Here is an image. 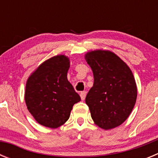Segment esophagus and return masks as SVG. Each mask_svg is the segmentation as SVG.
Here are the masks:
<instances>
[{"label":"esophagus","mask_w":158,"mask_h":158,"mask_svg":"<svg viewBox=\"0 0 158 158\" xmlns=\"http://www.w3.org/2000/svg\"><path fill=\"white\" fill-rule=\"evenodd\" d=\"M80 96H81V100H85V96H86V92H85V91L81 92Z\"/></svg>","instance_id":"34e87169"}]
</instances>
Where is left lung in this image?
Here are the masks:
<instances>
[{
  "label": "left lung",
  "mask_w": 158,
  "mask_h": 158,
  "mask_svg": "<svg viewBox=\"0 0 158 158\" xmlns=\"http://www.w3.org/2000/svg\"><path fill=\"white\" fill-rule=\"evenodd\" d=\"M94 77L85 98L92 118L100 128L118 127L129 117L137 99L132 71L115 54L97 50L85 54Z\"/></svg>",
  "instance_id": "obj_1"
}]
</instances>
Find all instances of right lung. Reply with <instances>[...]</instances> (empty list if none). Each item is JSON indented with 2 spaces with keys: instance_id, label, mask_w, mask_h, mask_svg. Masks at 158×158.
<instances>
[{
  "instance_id": "1",
  "label": "right lung",
  "mask_w": 158,
  "mask_h": 158,
  "mask_svg": "<svg viewBox=\"0 0 158 158\" xmlns=\"http://www.w3.org/2000/svg\"><path fill=\"white\" fill-rule=\"evenodd\" d=\"M69 59L65 55L49 58L32 73L26 83L25 102L29 112L41 125L62 126L74 104L81 100L67 79Z\"/></svg>"
}]
</instances>
